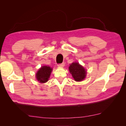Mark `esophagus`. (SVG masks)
Listing matches in <instances>:
<instances>
[{
  "instance_id": "1",
  "label": "esophagus",
  "mask_w": 126,
  "mask_h": 126,
  "mask_svg": "<svg viewBox=\"0 0 126 126\" xmlns=\"http://www.w3.org/2000/svg\"><path fill=\"white\" fill-rule=\"evenodd\" d=\"M57 66H58V67H60V68H62V67H63L64 66V63H60V64H58L57 65Z\"/></svg>"
}]
</instances>
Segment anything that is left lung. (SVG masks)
I'll use <instances>...</instances> for the list:
<instances>
[{"instance_id": "8db88e82", "label": "left lung", "mask_w": 126, "mask_h": 126, "mask_svg": "<svg viewBox=\"0 0 126 126\" xmlns=\"http://www.w3.org/2000/svg\"><path fill=\"white\" fill-rule=\"evenodd\" d=\"M69 71L76 81H81L86 76V71L79 63L74 62L69 68Z\"/></svg>"}]
</instances>
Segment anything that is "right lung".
Segmentation results:
<instances>
[{
	"instance_id": "1",
	"label": "right lung",
	"mask_w": 126,
	"mask_h": 126,
	"mask_svg": "<svg viewBox=\"0 0 126 126\" xmlns=\"http://www.w3.org/2000/svg\"><path fill=\"white\" fill-rule=\"evenodd\" d=\"M52 68L50 66H43L37 71L36 74V79L39 82L45 83L48 81L51 73Z\"/></svg>"
}]
</instances>
